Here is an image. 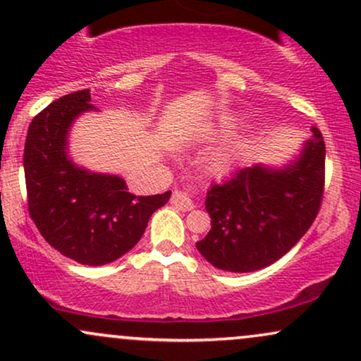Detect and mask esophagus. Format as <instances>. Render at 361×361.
Masks as SVG:
<instances>
[{
	"label": "esophagus",
	"instance_id": "esophagus-1",
	"mask_svg": "<svg viewBox=\"0 0 361 361\" xmlns=\"http://www.w3.org/2000/svg\"><path fill=\"white\" fill-rule=\"evenodd\" d=\"M171 204L178 207L180 210H183V212H188V210L195 209L192 197H190V195L186 192H183V190H175V192H173Z\"/></svg>",
	"mask_w": 361,
	"mask_h": 361
}]
</instances>
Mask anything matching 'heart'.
Instances as JSON below:
<instances>
[{
	"mask_svg": "<svg viewBox=\"0 0 361 361\" xmlns=\"http://www.w3.org/2000/svg\"><path fill=\"white\" fill-rule=\"evenodd\" d=\"M235 120H238V118L224 120V122H221L217 127L214 128L212 134H219V135L226 134V132L231 130V127L234 126ZM238 152H239V144H233V146L222 147L221 151L215 152V154L212 156V161H210V164H212L214 171L215 173L227 171V169H229L235 163V157H238Z\"/></svg>",
	"mask_w": 361,
	"mask_h": 361,
	"instance_id": "1",
	"label": "heart"
}]
</instances>
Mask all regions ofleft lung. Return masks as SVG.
Wrapping results in <instances>:
<instances>
[{
	"mask_svg": "<svg viewBox=\"0 0 361 361\" xmlns=\"http://www.w3.org/2000/svg\"><path fill=\"white\" fill-rule=\"evenodd\" d=\"M326 146L321 130L281 168L255 164L210 186L205 209L212 229L197 243L215 268L247 273L270 267L312 226L324 193Z\"/></svg>",
	"mask_w": 361,
	"mask_h": 361,
	"instance_id": "8db88e82",
	"label": "left lung"
}]
</instances>
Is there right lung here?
I'll return each mask as SVG.
<instances>
[{
  "instance_id": "add662e5",
  "label": "right lung",
  "mask_w": 361,
  "mask_h": 361,
  "mask_svg": "<svg viewBox=\"0 0 361 361\" xmlns=\"http://www.w3.org/2000/svg\"><path fill=\"white\" fill-rule=\"evenodd\" d=\"M90 90L74 91L35 115L25 140L23 168L28 212L54 250L81 264L100 267L130 251L149 217L171 192L135 197L123 178L91 173L68 154L69 128L97 110Z\"/></svg>"
}]
</instances>
